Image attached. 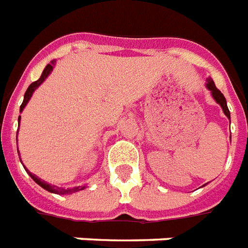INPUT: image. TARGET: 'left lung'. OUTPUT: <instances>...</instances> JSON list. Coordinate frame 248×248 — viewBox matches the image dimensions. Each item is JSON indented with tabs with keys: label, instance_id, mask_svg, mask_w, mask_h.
<instances>
[{
	"label": "left lung",
	"instance_id": "left-lung-1",
	"mask_svg": "<svg viewBox=\"0 0 248 248\" xmlns=\"http://www.w3.org/2000/svg\"><path fill=\"white\" fill-rule=\"evenodd\" d=\"M207 87H208V90L212 92L213 99L216 100L217 103L221 105V108H222V110H224L225 113V116L228 117V118H230V111L229 109H228V104H226V100H225L224 94L221 93V91L217 88L216 84H215V82H213L212 79H208Z\"/></svg>",
	"mask_w": 248,
	"mask_h": 248
}]
</instances>
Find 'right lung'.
Segmentation results:
<instances>
[{"label":"right lung","instance_id":"right-lung-1","mask_svg":"<svg viewBox=\"0 0 248 248\" xmlns=\"http://www.w3.org/2000/svg\"><path fill=\"white\" fill-rule=\"evenodd\" d=\"M53 65H54V62H52V63H48L46 65V67L44 69V71H43V74H41V77L36 82L31 83L30 84V87L27 88V91H26V93H24V99H23V103H22V105H20V111L23 110V108L26 107V104L28 103V100L31 99L32 93H33V91L37 88V87L40 86L41 83L44 82L45 79H46V77H48L49 74H50V71L53 70ZM19 120H20V116H19ZM18 120V121H19ZM28 174H30V177H31L33 181H35L39 186H41L43 188H45L46 191L49 192H54V194H73V192H77V191H80V190H83L84 188V186H79V187H74V188H61V187H54L52 186V185H49V183L44 182L43 179H40L39 177H36L35 174H32V173H30L28 171Z\"/></svg>","mask_w":248,"mask_h":248}]
</instances>
